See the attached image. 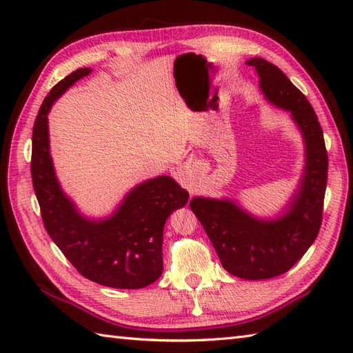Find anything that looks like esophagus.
<instances>
[{"label": "esophagus", "mask_w": 353, "mask_h": 353, "mask_svg": "<svg viewBox=\"0 0 353 353\" xmlns=\"http://www.w3.org/2000/svg\"><path fill=\"white\" fill-rule=\"evenodd\" d=\"M196 192V188H194V186H191V194H194Z\"/></svg>", "instance_id": "esophagus-1"}]
</instances>
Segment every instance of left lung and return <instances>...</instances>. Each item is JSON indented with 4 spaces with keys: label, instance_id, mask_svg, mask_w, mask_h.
Wrapping results in <instances>:
<instances>
[{
    "label": "left lung",
    "instance_id": "1",
    "mask_svg": "<svg viewBox=\"0 0 353 353\" xmlns=\"http://www.w3.org/2000/svg\"><path fill=\"white\" fill-rule=\"evenodd\" d=\"M259 76L262 94L273 106L290 112L305 142V168L297 191L276 219L262 220L229 199L194 197L192 212L203 226L221 265L247 281L287 273L316 241L327 183L323 130L308 99L265 59L245 62Z\"/></svg>",
    "mask_w": 353,
    "mask_h": 353
}]
</instances>
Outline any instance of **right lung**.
Returning a JSON list of instances; mask_svg holds the SVG:
<instances>
[{"mask_svg": "<svg viewBox=\"0 0 353 353\" xmlns=\"http://www.w3.org/2000/svg\"><path fill=\"white\" fill-rule=\"evenodd\" d=\"M91 71L71 72L45 97L33 125V188L45 229L81 276L110 288H144L162 274L165 221L188 203L190 194L170 176H157L127 192L108 219L91 220L77 211L56 177L48 112L66 89Z\"/></svg>", "mask_w": 353, "mask_h": 353, "instance_id": "obj_1", "label": "right lung"}]
</instances>
